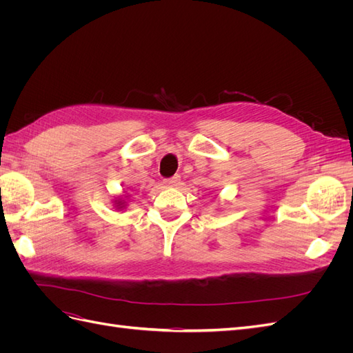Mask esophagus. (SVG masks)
<instances>
[{
	"mask_svg": "<svg viewBox=\"0 0 353 353\" xmlns=\"http://www.w3.org/2000/svg\"><path fill=\"white\" fill-rule=\"evenodd\" d=\"M181 181V176L179 175H175V176H172V178H168V179H165L163 183H165V185H168V187H175L178 183Z\"/></svg>",
	"mask_w": 353,
	"mask_h": 353,
	"instance_id": "esophagus-1",
	"label": "esophagus"
}]
</instances>
